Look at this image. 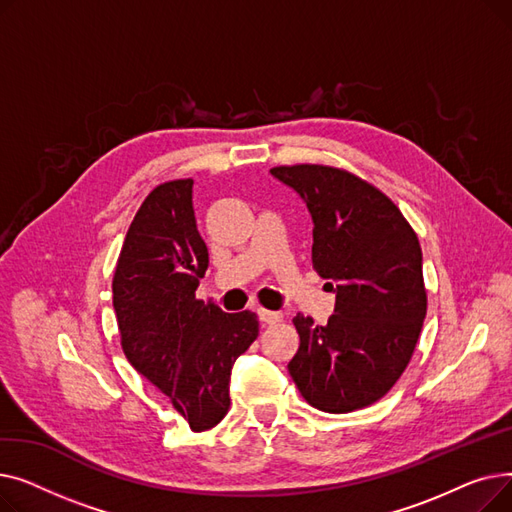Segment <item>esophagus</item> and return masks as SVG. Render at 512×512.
<instances>
[{
    "label": "esophagus",
    "mask_w": 512,
    "mask_h": 512,
    "mask_svg": "<svg viewBox=\"0 0 512 512\" xmlns=\"http://www.w3.org/2000/svg\"><path fill=\"white\" fill-rule=\"evenodd\" d=\"M259 319L263 321V324H280L284 315L278 311H270V309H259Z\"/></svg>",
    "instance_id": "esophagus-1"
}]
</instances>
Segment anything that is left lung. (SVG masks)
I'll return each mask as SVG.
<instances>
[{"instance_id": "8db88e82", "label": "left lung", "mask_w": 512, "mask_h": 512, "mask_svg": "<svg viewBox=\"0 0 512 512\" xmlns=\"http://www.w3.org/2000/svg\"><path fill=\"white\" fill-rule=\"evenodd\" d=\"M313 218V270L336 282L326 326L292 319L301 344L288 371L311 407L351 413L390 392L407 369L423 319L421 245L405 215L357 174L321 164L270 170Z\"/></svg>"}]
</instances>
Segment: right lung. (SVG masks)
Masks as SVG:
<instances>
[{
  "instance_id": "add662e5",
  "label": "right lung",
  "mask_w": 512,
  "mask_h": 512,
  "mask_svg": "<svg viewBox=\"0 0 512 512\" xmlns=\"http://www.w3.org/2000/svg\"><path fill=\"white\" fill-rule=\"evenodd\" d=\"M209 255L193 211V180L157 184L126 232L112 280L120 344L193 432L230 409V371L259 336L257 313H224L195 297Z\"/></svg>"
}]
</instances>
